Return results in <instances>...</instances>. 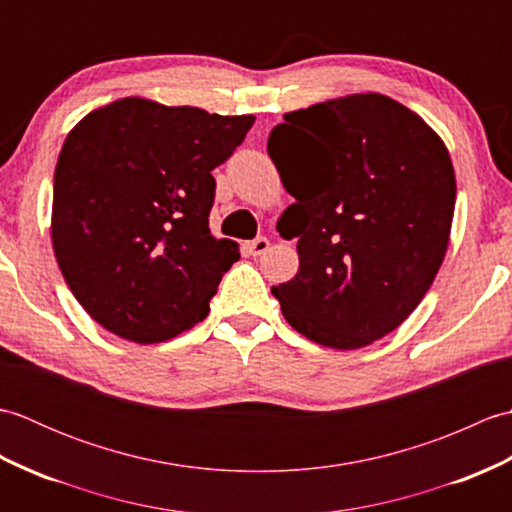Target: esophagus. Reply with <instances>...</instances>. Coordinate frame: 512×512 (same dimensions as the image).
I'll return each instance as SVG.
<instances>
[{
	"label": "esophagus",
	"instance_id": "34e87169",
	"mask_svg": "<svg viewBox=\"0 0 512 512\" xmlns=\"http://www.w3.org/2000/svg\"><path fill=\"white\" fill-rule=\"evenodd\" d=\"M268 246H270L268 237H257V239H253V242H246V244H244V250H246L248 255L259 257V255H264V253H266Z\"/></svg>",
	"mask_w": 512,
	"mask_h": 512
}]
</instances>
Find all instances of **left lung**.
<instances>
[{"label":"left lung","instance_id":"8db88e82","mask_svg":"<svg viewBox=\"0 0 512 512\" xmlns=\"http://www.w3.org/2000/svg\"><path fill=\"white\" fill-rule=\"evenodd\" d=\"M268 156L297 202L277 228L297 237L295 279L273 288L286 321L334 350L383 339L442 266L455 173L440 136L383 94L290 112Z\"/></svg>","mask_w":512,"mask_h":512}]
</instances>
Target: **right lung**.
<instances>
[{"instance_id": "1", "label": "right lung", "mask_w": 512, "mask_h": 512, "mask_svg": "<svg viewBox=\"0 0 512 512\" xmlns=\"http://www.w3.org/2000/svg\"><path fill=\"white\" fill-rule=\"evenodd\" d=\"M253 123L129 96L88 114L65 138L52 246L65 284L105 330L160 343L209 314L239 259L235 242L211 235V171Z\"/></svg>"}]
</instances>
